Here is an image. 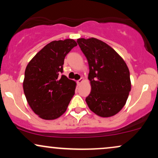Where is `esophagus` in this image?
I'll return each instance as SVG.
<instances>
[{"mask_svg":"<svg viewBox=\"0 0 158 158\" xmlns=\"http://www.w3.org/2000/svg\"><path fill=\"white\" fill-rule=\"evenodd\" d=\"M83 81H84V79H83V78H81L80 79H79V80L77 81V84H78V85H80L81 83Z\"/></svg>","mask_w":158,"mask_h":158,"instance_id":"obj_1","label":"esophagus"}]
</instances>
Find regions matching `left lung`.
Returning a JSON list of instances; mask_svg holds the SVG:
<instances>
[{
  "label": "left lung",
  "mask_w": 158,
  "mask_h": 158,
  "mask_svg": "<svg viewBox=\"0 0 158 158\" xmlns=\"http://www.w3.org/2000/svg\"><path fill=\"white\" fill-rule=\"evenodd\" d=\"M77 43L89 64L90 94L85 98L91 111L101 117L118 113L131 90L130 71L113 48L96 38H79Z\"/></svg>",
  "instance_id": "8db88e82"
}]
</instances>
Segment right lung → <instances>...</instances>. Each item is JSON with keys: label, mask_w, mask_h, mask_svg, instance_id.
I'll list each match as a JSON object with an SVG mask.
<instances>
[{"label": "right lung", "mask_w": 158, "mask_h": 158, "mask_svg": "<svg viewBox=\"0 0 158 158\" xmlns=\"http://www.w3.org/2000/svg\"><path fill=\"white\" fill-rule=\"evenodd\" d=\"M77 45L72 39L51 42L26 66L24 94L30 107L41 118L54 120L60 117L75 94V81L60 74L64 57Z\"/></svg>", "instance_id": "obj_1"}]
</instances>
